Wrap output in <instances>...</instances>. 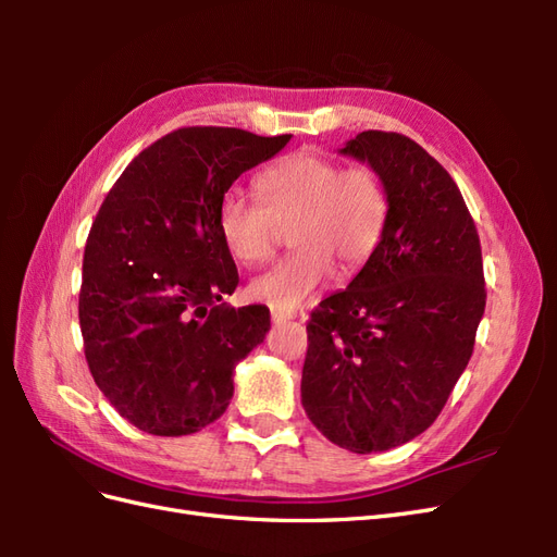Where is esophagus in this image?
I'll list each match as a JSON object with an SVG mask.
<instances>
[{
  "label": "esophagus",
  "instance_id": "obj_1",
  "mask_svg": "<svg viewBox=\"0 0 557 557\" xmlns=\"http://www.w3.org/2000/svg\"><path fill=\"white\" fill-rule=\"evenodd\" d=\"M293 318H295V311L272 309V320H274V325H281V323H285V320H293Z\"/></svg>",
  "mask_w": 557,
  "mask_h": 557
}]
</instances>
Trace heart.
<instances>
[{"label":"heart","mask_w":557,"mask_h":557,"mask_svg":"<svg viewBox=\"0 0 557 557\" xmlns=\"http://www.w3.org/2000/svg\"><path fill=\"white\" fill-rule=\"evenodd\" d=\"M260 199L237 190L218 207V230L242 264L274 256L281 230L295 246L250 283V297L295 311L305 307L339 267L350 276L374 256L391 213L385 183L374 166H344L313 150H299L269 164L256 178Z\"/></svg>","instance_id":"1"}]
</instances>
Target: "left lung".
<instances>
[{
  "mask_svg": "<svg viewBox=\"0 0 557 557\" xmlns=\"http://www.w3.org/2000/svg\"><path fill=\"white\" fill-rule=\"evenodd\" d=\"M381 174L391 213L374 256L311 313L301 404L352 453L411 442L442 413L485 311L481 242L444 166L397 132L344 148Z\"/></svg>",
  "mask_w": 557,
  "mask_h": 557,
  "instance_id": "1",
  "label": "left lung"
}]
</instances>
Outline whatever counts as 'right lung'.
Returning a JSON list of instances; mask_svg holds the SVG:
<instances>
[{"mask_svg": "<svg viewBox=\"0 0 557 557\" xmlns=\"http://www.w3.org/2000/svg\"><path fill=\"white\" fill-rule=\"evenodd\" d=\"M290 137L174 129L125 166L99 207L83 252V348L97 387L134 428L183 436L211 425L234 395V367L264 342L269 309L221 305L239 274L218 207Z\"/></svg>", "mask_w": 557, "mask_h": 557, "instance_id": "obj_1", "label": "right lung"}]
</instances>
